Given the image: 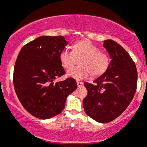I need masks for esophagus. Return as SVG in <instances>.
Listing matches in <instances>:
<instances>
[{
	"label": "esophagus",
	"instance_id": "34e87169",
	"mask_svg": "<svg viewBox=\"0 0 147 147\" xmlns=\"http://www.w3.org/2000/svg\"><path fill=\"white\" fill-rule=\"evenodd\" d=\"M77 85L78 87H81L83 86V82H80V81H77Z\"/></svg>",
	"mask_w": 147,
	"mask_h": 147
}]
</instances>
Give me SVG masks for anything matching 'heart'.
<instances>
[{"label": "heart", "instance_id": "b5f03b06", "mask_svg": "<svg viewBox=\"0 0 147 147\" xmlns=\"http://www.w3.org/2000/svg\"><path fill=\"white\" fill-rule=\"evenodd\" d=\"M80 67H73L67 71V76L75 80H83L90 73L98 77L105 73L110 66L111 60L107 53L102 52L98 47L88 40L75 42L72 51L64 49L59 54V60L64 68H70L76 58H80Z\"/></svg>", "mask_w": 147, "mask_h": 147}]
</instances>
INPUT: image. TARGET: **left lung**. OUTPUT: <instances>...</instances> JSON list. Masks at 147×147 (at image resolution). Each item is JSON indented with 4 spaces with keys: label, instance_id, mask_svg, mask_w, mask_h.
Returning <instances> with one entry per match:
<instances>
[{
    "label": "left lung",
    "instance_id": "1",
    "mask_svg": "<svg viewBox=\"0 0 147 147\" xmlns=\"http://www.w3.org/2000/svg\"><path fill=\"white\" fill-rule=\"evenodd\" d=\"M111 59L108 70L95 79V84L86 82L88 94L83 99L86 113L100 123H108L119 116L131 102L137 87L138 73L130 55L111 40L103 42Z\"/></svg>",
    "mask_w": 147,
    "mask_h": 147
}]
</instances>
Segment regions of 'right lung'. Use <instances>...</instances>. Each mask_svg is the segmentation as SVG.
Instances as JSON below:
<instances>
[{
	"label": "right lung",
	"mask_w": 147,
	"mask_h": 147,
	"mask_svg": "<svg viewBox=\"0 0 147 147\" xmlns=\"http://www.w3.org/2000/svg\"><path fill=\"white\" fill-rule=\"evenodd\" d=\"M67 44L62 36H39L23 46L16 60L14 90L22 106L36 118L47 119L59 114L78 86L72 78L53 82L65 74L59 54Z\"/></svg>",
	"instance_id": "obj_1"
}]
</instances>
